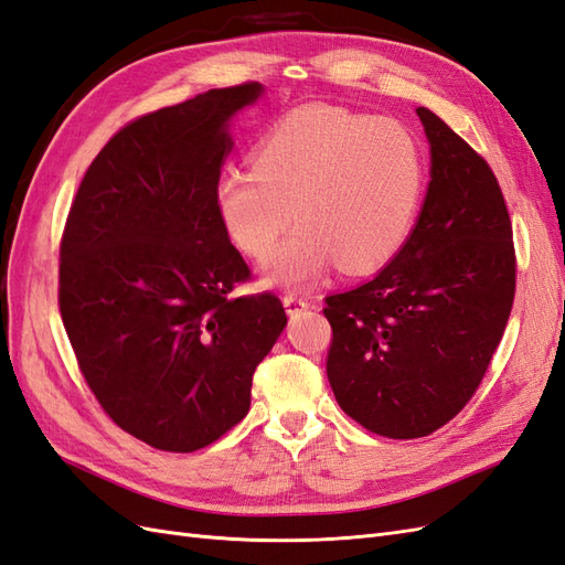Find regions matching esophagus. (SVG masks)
<instances>
[{"mask_svg": "<svg viewBox=\"0 0 565 565\" xmlns=\"http://www.w3.org/2000/svg\"><path fill=\"white\" fill-rule=\"evenodd\" d=\"M284 308H286L288 315H298L300 310L310 308V300H308V296L296 294V291H288V294L284 296Z\"/></svg>", "mask_w": 565, "mask_h": 565, "instance_id": "1", "label": "esophagus"}]
</instances>
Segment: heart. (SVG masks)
<instances>
[{"mask_svg": "<svg viewBox=\"0 0 565 565\" xmlns=\"http://www.w3.org/2000/svg\"><path fill=\"white\" fill-rule=\"evenodd\" d=\"M425 159L394 119L339 107L286 114L255 142L250 169L216 183V212L236 248L265 259L286 226L300 222L267 267V279L298 286L331 265L365 274L406 245L420 212Z\"/></svg>", "mask_w": 565, "mask_h": 565, "instance_id": "heart-1", "label": "heart"}]
</instances>
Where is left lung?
Segmentation results:
<instances>
[{"label": "left lung", "mask_w": 565, "mask_h": 565, "mask_svg": "<svg viewBox=\"0 0 565 565\" xmlns=\"http://www.w3.org/2000/svg\"><path fill=\"white\" fill-rule=\"evenodd\" d=\"M429 185L406 245L372 281L327 296V377L343 413L388 439H417L466 408L515 296L511 216L484 159L417 107Z\"/></svg>", "instance_id": "obj_1"}]
</instances>
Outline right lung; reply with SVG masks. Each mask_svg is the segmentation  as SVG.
I'll list each match as a JSON object with an SVG mask.
<instances>
[{
	"mask_svg": "<svg viewBox=\"0 0 565 565\" xmlns=\"http://www.w3.org/2000/svg\"><path fill=\"white\" fill-rule=\"evenodd\" d=\"M259 83L214 88L124 126L85 171L60 250V310L99 406L159 451L238 425L286 327L274 294L231 298L250 269L216 212L228 121Z\"/></svg>",
	"mask_w": 565,
	"mask_h": 565,
	"instance_id": "obj_1",
	"label": "right lung"
}]
</instances>
